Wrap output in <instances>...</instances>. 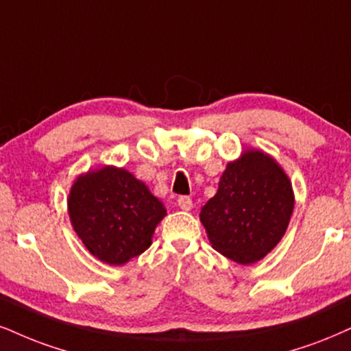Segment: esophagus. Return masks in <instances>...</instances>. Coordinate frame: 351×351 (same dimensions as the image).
Returning a JSON list of instances; mask_svg holds the SVG:
<instances>
[{
  "label": "esophagus",
  "instance_id": "esophagus-1",
  "mask_svg": "<svg viewBox=\"0 0 351 351\" xmlns=\"http://www.w3.org/2000/svg\"><path fill=\"white\" fill-rule=\"evenodd\" d=\"M177 205H179V208H180V210L189 211V210L192 208V206H193V202H192V198H190V197H187V195H182V197L177 198Z\"/></svg>",
  "mask_w": 351,
  "mask_h": 351
}]
</instances>
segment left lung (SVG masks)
Returning a JSON list of instances; mask_svg holds the SVG:
<instances>
[{"mask_svg": "<svg viewBox=\"0 0 351 351\" xmlns=\"http://www.w3.org/2000/svg\"><path fill=\"white\" fill-rule=\"evenodd\" d=\"M295 197L283 169L262 151L229 162L200 219L213 247L249 265L270 252L287 231Z\"/></svg>", "mask_w": 351, "mask_h": 351, "instance_id": "8db88e82", "label": "left lung"}]
</instances>
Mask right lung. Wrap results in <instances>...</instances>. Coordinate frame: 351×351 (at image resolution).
<instances>
[{
    "label": "right lung",
    "instance_id": "right-lung-1",
    "mask_svg": "<svg viewBox=\"0 0 351 351\" xmlns=\"http://www.w3.org/2000/svg\"><path fill=\"white\" fill-rule=\"evenodd\" d=\"M68 211L89 252L109 265H122L145 252L154 228L166 216L162 203L141 180L110 166L76 180Z\"/></svg>",
    "mask_w": 351,
    "mask_h": 351
}]
</instances>
